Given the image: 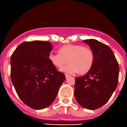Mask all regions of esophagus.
<instances>
[{"instance_id": "1", "label": "esophagus", "mask_w": 127, "mask_h": 127, "mask_svg": "<svg viewBox=\"0 0 127 127\" xmlns=\"http://www.w3.org/2000/svg\"><path fill=\"white\" fill-rule=\"evenodd\" d=\"M70 77V76H69V75H68V74H65V77H66V79H67V78H68V77Z\"/></svg>"}]
</instances>
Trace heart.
Segmentation results:
<instances>
[{
  "instance_id": "1",
  "label": "heart",
  "mask_w": 127,
  "mask_h": 127,
  "mask_svg": "<svg viewBox=\"0 0 127 127\" xmlns=\"http://www.w3.org/2000/svg\"><path fill=\"white\" fill-rule=\"evenodd\" d=\"M48 58L54 66L59 69L62 68L68 61L69 64L62 69L66 73L74 74L79 71L80 74H85L92 67L94 55L89 47L67 44L59 49L58 53H50Z\"/></svg>"
}]
</instances>
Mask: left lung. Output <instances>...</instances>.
Here are the masks:
<instances>
[{
  "label": "left lung",
  "instance_id": "left-lung-1",
  "mask_svg": "<svg viewBox=\"0 0 127 127\" xmlns=\"http://www.w3.org/2000/svg\"><path fill=\"white\" fill-rule=\"evenodd\" d=\"M94 55L90 70L76 77L74 97L77 103L87 109L94 110L107 103L118 82L119 65L111 49L95 39L83 41Z\"/></svg>",
  "mask_w": 127,
  "mask_h": 127
}]
</instances>
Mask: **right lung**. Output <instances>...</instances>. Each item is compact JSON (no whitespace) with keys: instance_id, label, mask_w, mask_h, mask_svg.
Returning a JSON list of instances; mask_svg holds the SVG:
<instances>
[{"instance_id":"obj_1","label":"right lung","mask_w":127,"mask_h":127,"mask_svg":"<svg viewBox=\"0 0 127 127\" xmlns=\"http://www.w3.org/2000/svg\"><path fill=\"white\" fill-rule=\"evenodd\" d=\"M50 42H24L11 58V78L20 98L34 109L50 106L55 100L65 76L50 62Z\"/></svg>"}]
</instances>
